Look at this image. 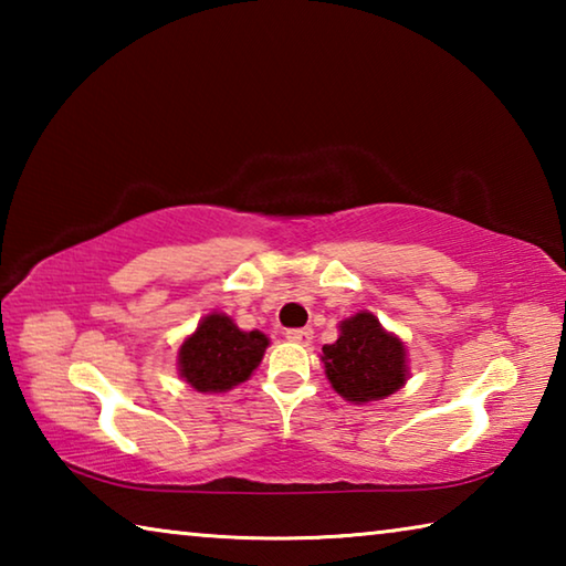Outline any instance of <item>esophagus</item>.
<instances>
[{
  "label": "esophagus",
  "instance_id": "esophagus-1",
  "mask_svg": "<svg viewBox=\"0 0 566 566\" xmlns=\"http://www.w3.org/2000/svg\"><path fill=\"white\" fill-rule=\"evenodd\" d=\"M312 329L310 327H306V329H290V332H286V339H290V342H294V344H302V347H306V344H310L312 342Z\"/></svg>",
  "mask_w": 566,
  "mask_h": 566
}]
</instances>
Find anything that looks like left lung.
Wrapping results in <instances>:
<instances>
[{
    "instance_id": "obj_1",
    "label": "left lung",
    "mask_w": 566,
    "mask_h": 566,
    "mask_svg": "<svg viewBox=\"0 0 566 566\" xmlns=\"http://www.w3.org/2000/svg\"><path fill=\"white\" fill-rule=\"evenodd\" d=\"M322 364L332 389L352 405L387 399L409 379L407 344L364 310L339 322L337 342L322 347Z\"/></svg>"
}]
</instances>
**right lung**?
Segmentation results:
<instances>
[{"label":"right lung","mask_w":566,"mask_h":566,"mask_svg":"<svg viewBox=\"0 0 566 566\" xmlns=\"http://www.w3.org/2000/svg\"><path fill=\"white\" fill-rule=\"evenodd\" d=\"M266 347L264 332H244L224 312H212L179 344L177 371L191 389L222 395L252 377Z\"/></svg>","instance_id":"obj_1"}]
</instances>
